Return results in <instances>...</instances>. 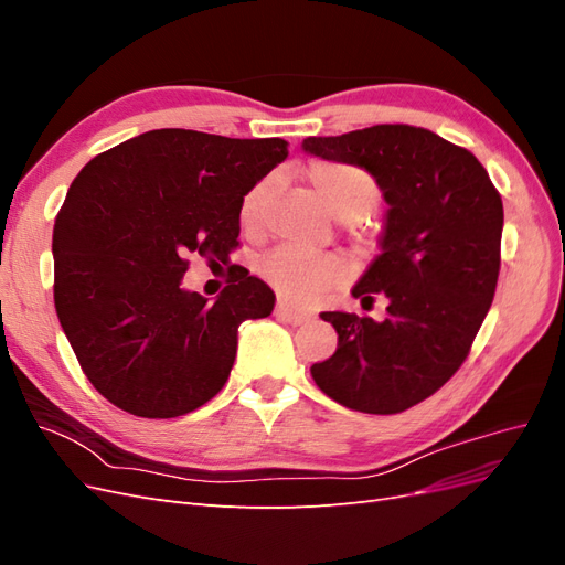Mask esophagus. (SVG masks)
Returning <instances> with one entry per match:
<instances>
[{"label":"esophagus","mask_w":565,"mask_h":565,"mask_svg":"<svg viewBox=\"0 0 565 565\" xmlns=\"http://www.w3.org/2000/svg\"><path fill=\"white\" fill-rule=\"evenodd\" d=\"M276 316H278L280 320L289 322V324H301V322L306 320V313L295 311L292 306H289L287 301H278V303H276Z\"/></svg>","instance_id":"obj_1"}]
</instances>
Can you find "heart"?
<instances>
[{"mask_svg":"<svg viewBox=\"0 0 565 565\" xmlns=\"http://www.w3.org/2000/svg\"><path fill=\"white\" fill-rule=\"evenodd\" d=\"M306 183L318 200L337 218L353 221L367 214L380 198L377 181L365 169L344 162H313L303 172ZM268 200V183L262 181L249 188L241 204V224L247 233H256L264 224ZM262 276L278 292L297 303L313 301L332 289L347 273L344 259L332 254H301L295 249H276L259 264Z\"/></svg>","mask_w":565,"mask_h":565,"instance_id":"1","label":"heart"}]
</instances>
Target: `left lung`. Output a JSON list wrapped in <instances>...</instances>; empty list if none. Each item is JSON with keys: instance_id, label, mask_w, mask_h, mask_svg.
Here are the masks:
<instances>
[{"instance_id": "1", "label": "left lung", "mask_w": 565, "mask_h": 565, "mask_svg": "<svg viewBox=\"0 0 565 565\" xmlns=\"http://www.w3.org/2000/svg\"><path fill=\"white\" fill-rule=\"evenodd\" d=\"M309 156L355 164L388 204L380 254L351 295L386 318L324 311L337 330L332 358L311 365L318 388L367 415L422 403L465 363L500 276L502 198L469 150L409 125L309 136Z\"/></svg>"}]
</instances>
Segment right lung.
<instances>
[{"label":"right lung","mask_w":565,"mask_h":565,"mask_svg":"<svg viewBox=\"0 0 565 565\" xmlns=\"http://www.w3.org/2000/svg\"><path fill=\"white\" fill-rule=\"evenodd\" d=\"M287 158L282 139L152 129L96 156L54 224V303L87 380L125 413L169 419L224 388L237 328L273 289L231 268L214 301L183 287L188 254L226 262L249 188Z\"/></svg>","instance_id":"right-lung-1"}]
</instances>
